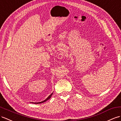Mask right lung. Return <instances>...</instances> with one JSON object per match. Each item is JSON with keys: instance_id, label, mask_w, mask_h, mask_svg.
<instances>
[{"instance_id": "right-lung-1", "label": "right lung", "mask_w": 121, "mask_h": 121, "mask_svg": "<svg viewBox=\"0 0 121 121\" xmlns=\"http://www.w3.org/2000/svg\"><path fill=\"white\" fill-rule=\"evenodd\" d=\"M52 94H53V93H52L50 95L48 98H47L46 99H45L44 100V101H42V102H37V103H34V104H40V103H43V102H46V101H47V100H48V99H50L51 98V97L52 96Z\"/></svg>"}]
</instances>
